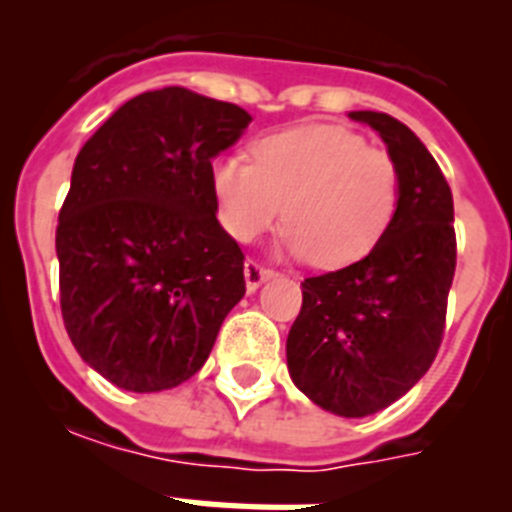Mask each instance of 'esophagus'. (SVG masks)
<instances>
[{
	"instance_id": "1",
	"label": "esophagus",
	"mask_w": 512,
	"mask_h": 512,
	"mask_svg": "<svg viewBox=\"0 0 512 512\" xmlns=\"http://www.w3.org/2000/svg\"><path fill=\"white\" fill-rule=\"evenodd\" d=\"M243 274H246V287L248 292H256V289L261 287V282H266V279L274 274V271L269 269V266H264L261 261L256 259H248L246 261V269H243Z\"/></svg>"
}]
</instances>
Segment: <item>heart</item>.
<instances>
[{
  "label": "heart",
  "mask_w": 512,
  "mask_h": 512,
  "mask_svg": "<svg viewBox=\"0 0 512 512\" xmlns=\"http://www.w3.org/2000/svg\"><path fill=\"white\" fill-rule=\"evenodd\" d=\"M251 156H220L210 169L217 217L235 241H256L284 207V248L338 269L364 259L395 220L400 166L354 130H279L256 140Z\"/></svg>",
  "instance_id": "1"
}]
</instances>
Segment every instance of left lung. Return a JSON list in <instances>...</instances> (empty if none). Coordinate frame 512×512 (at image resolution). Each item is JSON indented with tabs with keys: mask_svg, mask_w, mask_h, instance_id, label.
<instances>
[{
	"mask_svg": "<svg viewBox=\"0 0 512 512\" xmlns=\"http://www.w3.org/2000/svg\"><path fill=\"white\" fill-rule=\"evenodd\" d=\"M400 166V205L382 241L346 269L302 282L287 336L292 382L343 418L384 410L431 369L456 269L454 197L418 135L384 112H351Z\"/></svg>",
	"mask_w": 512,
	"mask_h": 512,
	"instance_id": "left-lung-1",
	"label": "left lung"
}]
</instances>
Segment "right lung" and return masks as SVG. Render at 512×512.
<instances>
[{
    "mask_svg": "<svg viewBox=\"0 0 512 512\" xmlns=\"http://www.w3.org/2000/svg\"><path fill=\"white\" fill-rule=\"evenodd\" d=\"M248 122L238 104L164 87L122 104L76 156L56 228L61 315L81 359L122 390L194 377L246 295L210 169Z\"/></svg>",
    "mask_w": 512,
    "mask_h": 512,
    "instance_id": "right-lung-1",
    "label": "right lung"
}]
</instances>
